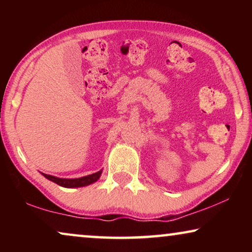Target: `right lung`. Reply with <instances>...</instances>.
<instances>
[{"instance_id": "add662e5", "label": "right lung", "mask_w": 252, "mask_h": 252, "mask_svg": "<svg viewBox=\"0 0 252 252\" xmlns=\"http://www.w3.org/2000/svg\"><path fill=\"white\" fill-rule=\"evenodd\" d=\"M42 174L48 179V180L53 181V182H55V184L62 186V187L78 188V187H85V186L92 185V184H94L95 181H97L102 174V170L96 172V173L86 175V177H81L78 179H62V178L54 177V175L44 174V173H42Z\"/></svg>"}]
</instances>
